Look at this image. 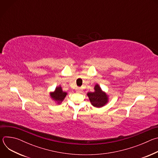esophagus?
Instances as JSON below:
<instances>
[{
	"mask_svg": "<svg viewBox=\"0 0 158 158\" xmlns=\"http://www.w3.org/2000/svg\"><path fill=\"white\" fill-rule=\"evenodd\" d=\"M76 92L77 93H81V90L80 88H76Z\"/></svg>",
	"mask_w": 158,
	"mask_h": 158,
	"instance_id": "esophagus-1",
	"label": "esophagus"
}]
</instances>
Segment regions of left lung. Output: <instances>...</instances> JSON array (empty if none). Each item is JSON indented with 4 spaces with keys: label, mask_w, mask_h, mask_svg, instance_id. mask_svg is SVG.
Returning <instances> with one entry per match:
<instances>
[{
    "label": "left lung",
    "mask_w": 158,
    "mask_h": 158,
    "mask_svg": "<svg viewBox=\"0 0 158 158\" xmlns=\"http://www.w3.org/2000/svg\"><path fill=\"white\" fill-rule=\"evenodd\" d=\"M95 91L93 93H88L87 96L92 105L96 107H101L104 106L108 101L107 94L102 92L98 84L94 87Z\"/></svg>",
    "instance_id": "8db88e82"
}]
</instances>
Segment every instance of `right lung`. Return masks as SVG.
Returning a JSON list of instances; mask_svg holds the SVG:
<instances>
[{"label": "right lung", "mask_w": 158, "mask_h": 158, "mask_svg": "<svg viewBox=\"0 0 158 158\" xmlns=\"http://www.w3.org/2000/svg\"><path fill=\"white\" fill-rule=\"evenodd\" d=\"M66 95H67V93L62 91V89L60 86L56 87L55 91L54 93H51V98L54 101H57L58 104H60L64 100Z\"/></svg>", "instance_id": "obj_1"}]
</instances>
